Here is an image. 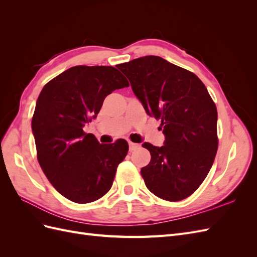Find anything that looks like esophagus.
Segmentation results:
<instances>
[{"label":"esophagus","mask_w":257,"mask_h":257,"mask_svg":"<svg viewBox=\"0 0 257 257\" xmlns=\"http://www.w3.org/2000/svg\"><path fill=\"white\" fill-rule=\"evenodd\" d=\"M128 146H130V151H131V152H132V151H134V150H136L137 148L139 147V145L134 144V143H132V142H128Z\"/></svg>","instance_id":"esophagus-1"}]
</instances>
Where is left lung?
<instances>
[{"instance_id":"1","label":"left lung","mask_w":257,"mask_h":257,"mask_svg":"<svg viewBox=\"0 0 257 257\" xmlns=\"http://www.w3.org/2000/svg\"><path fill=\"white\" fill-rule=\"evenodd\" d=\"M147 114L161 120L164 146L145 143L151 161L141 173L155 196L182 200L211 169L217 150L215 104L205 84L186 69L157 56L119 64Z\"/></svg>"}]
</instances>
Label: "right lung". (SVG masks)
<instances>
[{"label":"right lung","instance_id":"add662e5","mask_svg":"<svg viewBox=\"0 0 257 257\" xmlns=\"http://www.w3.org/2000/svg\"><path fill=\"white\" fill-rule=\"evenodd\" d=\"M128 85L115 67L78 65L45 84L37 98L32 131L38 163L54 189L74 203L103 197L126 157V141L99 144L83 127L108 94Z\"/></svg>","mask_w":257,"mask_h":257}]
</instances>
